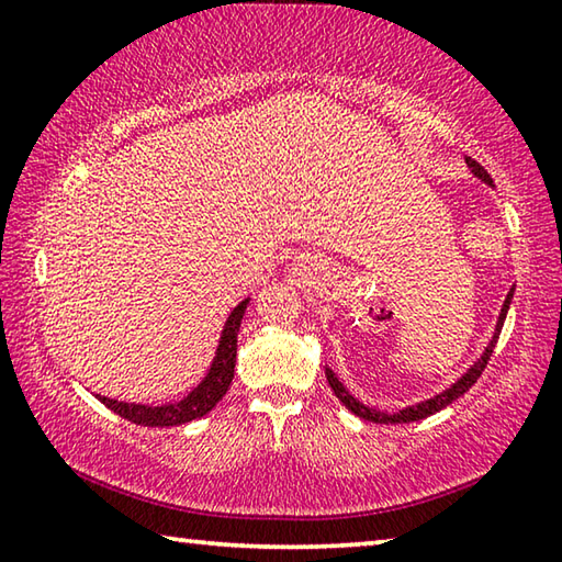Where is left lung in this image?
<instances>
[{"instance_id":"obj_1","label":"left lung","mask_w":562,"mask_h":562,"mask_svg":"<svg viewBox=\"0 0 562 562\" xmlns=\"http://www.w3.org/2000/svg\"><path fill=\"white\" fill-rule=\"evenodd\" d=\"M465 164H469L471 173H473L475 178H479L481 183H486V186L493 188V180H491V176L486 173V168L475 164L473 158H465ZM513 292H516V284H513L510 292L506 294V302H503L501 315H498V322H496V329H493V337H491V341L486 345V349H483L481 357L475 359L473 364H471L469 369H465V372H463L459 379H456L453 384L446 386L443 392L434 394V396H429V398H422V402H416V404H412V406H402V408H398V412H382V408L369 406V404H364V402H359V398H357L355 394H349V389L339 382V376L335 374V369L325 367V374H327V382H329V386H331V392L337 394L339 402L345 404L351 414L359 416V418H364V422H374V424H408V422H422V418L431 416V414H436V412H441V408L453 404L456 398H461L465 392H469V389L475 384V379H479V376L483 374V369H486L488 359H491V355H493V347H496V341H498V337H501L503 322H506L508 307H510V302H513Z\"/></svg>"}]
</instances>
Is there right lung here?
Returning <instances> with one entry per match:
<instances>
[{"mask_svg":"<svg viewBox=\"0 0 562 562\" xmlns=\"http://www.w3.org/2000/svg\"><path fill=\"white\" fill-rule=\"evenodd\" d=\"M247 304H250V297H245L237 307H233L231 315H227L221 339H217L211 367H207V372L201 382L190 389L183 398H178L173 404H160V406L128 404V402H119V398L101 396V394H97V398L103 406H109L113 414L128 418V422L138 426H158V429H166V426H180V424L193 422V418L205 416L227 394V389H231L233 374H235L237 331H240V322Z\"/></svg>","mask_w":562,"mask_h":562,"instance_id":"right-lung-1","label":"right lung"}]
</instances>
